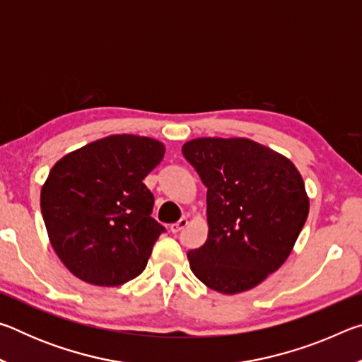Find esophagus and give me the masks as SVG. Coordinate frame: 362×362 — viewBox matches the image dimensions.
<instances>
[{
    "instance_id": "34e87169",
    "label": "esophagus",
    "mask_w": 362,
    "mask_h": 362,
    "mask_svg": "<svg viewBox=\"0 0 362 362\" xmlns=\"http://www.w3.org/2000/svg\"><path fill=\"white\" fill-rule=\"evenodd\" d=\"M187 223H188V220H187V218H180L179 222H175V223H173V225H169V230H170V233H179L180 230L185 228Z\"/></svg>"
}]
</instances>
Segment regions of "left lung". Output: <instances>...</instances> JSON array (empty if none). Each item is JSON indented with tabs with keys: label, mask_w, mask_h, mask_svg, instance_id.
<instances>
[{
	"label": "left lung",
	"mask_w": 362,
	"mask_h": 362,
	"mask_svg": "<svg viewBox=\"0 0 362 362\" xmlns=\"http://www.w3.org/2000/svg\"><path fill=\"white\" fill-rule=\"evenodd\" d=\"M182 153L207 188V240L189 268L209 289L233 296L263 283L291 255L310 198L289 158L246 137H199Z\"/></svg>",
	"instance_id": "1"
}]
</instances>
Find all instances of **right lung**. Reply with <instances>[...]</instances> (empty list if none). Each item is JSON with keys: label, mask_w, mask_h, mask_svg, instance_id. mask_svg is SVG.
<instances>
[{"label": "right lung", "mask_w": 362, "mask_h": 362, "mask_svg": "<svg viewBox=\"0 0 362 362\" xmlns=\"http://www.w3.org/2000/svg\"><path fill=\"white\" fill-rule=\"evenodd\" d=\"M156 139L115 134L66 153L41 188L49 241L71 274L116 287L137 278L164 231L144 179L163 161Z\"/></svg>", "instance_id": "right-lung-1"}]
</instances>
